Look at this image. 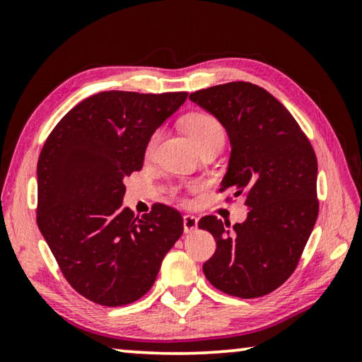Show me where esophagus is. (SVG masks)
<instances>
[{"mask_svg":"<svg viewBox=\"0 0 362 362\" xmlns=\"http://www.w3.org/2000/svg\"><path fill=\"white\" fill-rule=\"evenodd\" d=\"M182 227H185L186 234H189V232L196 230L197 229V217L192 216V214H185V216H182Z\"/></svg>","mask_w":362,"mask_h":362,"instance_id":"esophagus-1","label":"esophagus"}]
</instances>
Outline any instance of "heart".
<instances>
[{"mask_svg":"<svg viewBox=\"0 0 362 362\" xmlns=\"http://www.w3.org/2000/svg\"><path fill=\"white\" fill-rule=\"evenodd\" d=\"M182 128L187 133V136L191 138V141L194 143L196 148L204 145L206 141L216 140H224V130H222V125L217 120L216 117L209 115V113L204 112H196L187 115L185 120H182ZM156 141V133L150 138L146 145V151H151L153 145Z\"/></svg>","mask_w":362,"mask_h":362,"instance_id":"obj_1","label":"heart"}]
</instances>
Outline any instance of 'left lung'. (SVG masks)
<instances>
[{"label": "left lung", "instance_id": "8db88e82", "mask_svg": "<svg viewBox=\"0 0 362 362\" xmlns=\"http://www.w3.org/2000/svg\"><path fill=\"white\" fill-rule=\"evenodd\" d=\"M189 98L227 130L230 160L221 192L244 196L242 224L204 216L217 249L202 265L217 290L259 298L293 274L318 217V163L293 115L255 83L229 82L192 92Z\"/></svg>", "mask_w": 362, "mask_h": 362}]
</instances>
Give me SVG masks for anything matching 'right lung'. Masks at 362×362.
Instances as JSON below:
<instances>
[{"instance_id":"1","label":"right lung","mask_w":362,"mask_h":362,"mask_svg":"<svg viewBox=\"0 0 362 362\" xmlns=\"http://www.w3.org/2000/svg\"><path fill=\"white\" fill-rule=\"evenodd\" d=\"M187 92L108 90L86 98L54 127L37 161L39 230L77 293L103 306L140 300L182 234V216L153 204L122 207L125 181L143 168L148 141Z\"/></svg>"}]
</instances>
